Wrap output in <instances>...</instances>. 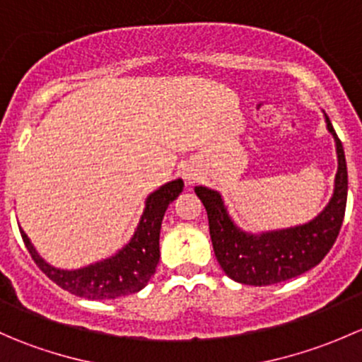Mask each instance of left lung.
<instances>
[{
    "mask_svg": "<svg viewBox=\"0 0 362 362\" xmlns=\"http://www.w3.org/2000/svg\"><path fill=\"white\" fill-rule=\"evenodd\" d=\"M326 122L337 141L334 194L326 210L308 224L257 236L247 235L233 224L218 192L206 187L194 189L206 208L215 257L229 279L259 287L284 282L319 264L337 242L345 217L349 180L343 145L327 117Z\"/></svg>",
    "mask_w": 362,
    "mask_h": 362,
    "instance_id": "8db88e82",
    "label": "left lung"
}]
</instances>
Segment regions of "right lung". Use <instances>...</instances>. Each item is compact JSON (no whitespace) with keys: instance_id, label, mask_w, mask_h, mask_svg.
Here are the masks:
<instances>
[{"instance_id":"1","label":"right lung","mask_w":362,"mask_h":362,"mask_svg":"<svg viewBox=\"0 0 362 362\" xmlns=\"http://www.w3.org/2000/svg\"><path fill=\"white\" fill-rule=\"evenodd\" d=\"M184 189V182L173 180L152 192L147 198L145 211L131 242L110 259L82 269H57L47 264L31 242L21 231L24 245L33 261L54 284L68 293L87 299H117L144 289L156 273L159 262V233L164 211Z\"/></svg>"}]
</instances>
